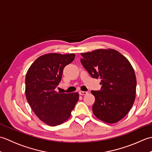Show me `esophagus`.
Masks as SVG:
<instances>
[{
	"label": "esophagus",
	"mask_w": 152,
	"mask_h": 152,
	"mask_svg": "<svg viewBox=\"0 0 152 152\" xmlns=\"http://www.w3.org/2000/svg\"><path fill=\"white\" fill-rule=\"evenodd\" d=\"M88 93V92H87V91H80V92H79V94L80 95H87Z\"/></svg>",
	"instance_id": "1"
}]
</instances>
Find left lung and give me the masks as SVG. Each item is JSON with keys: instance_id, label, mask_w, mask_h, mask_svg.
<instances>
[{"instance_id": "1", "label": "left lung", "mask_w": 152, "mask_h": 152, "mask_svg": "<svg viewBox=\"0 0 152 152\" xmlns=\"http://www.w3.org/2000/svg\"><path fill=\"white\" fill-rule=\"evenodd\" d=\"M81 63L93 78H101V91H91L93 112L100 120L115 124L128 114L135 100L137 78L129 60L113 49L82 53Z\"/></svg>"}]
</instances>
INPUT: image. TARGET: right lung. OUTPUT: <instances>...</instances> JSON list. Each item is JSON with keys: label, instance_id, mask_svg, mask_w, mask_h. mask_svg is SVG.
<instances>
[{"label": "right lung", "instance_id": "1", "mask_svg": "<svg viewBox=\"0 0 152 152\" xmlns=\"http://www.w3.org/2000/svg\"><path fill=\"white\" fill-rule=\"evenodd\" d=\"M74 53H48L34 61L25 76V95L42 121L50 126L70 118L79 99L78 93H61L55 89L62 78L64 66L74 61Z\"/></svg>", "mask_w": 152, "mask_h": 152}]
</instances>
